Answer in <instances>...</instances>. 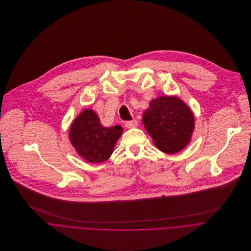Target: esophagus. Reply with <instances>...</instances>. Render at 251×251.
<instances>
[{
	"label": "esophagus",
	"mask_w": 251,
	"mask_h": 251,
	"mask_svg": "<svg viewBox=\"0 0 251 251\" xmlns=\"http://www.w3.org/2000/svg\"><path fill=\"white\" fill-rule=\"evenodd\" d=\"M137 121L136 120H132V121H128L126 123V126L127 128H133V127H136L137 126Z\"/></svg>",
	"instance_id": "34e87169"
}]
</instances>
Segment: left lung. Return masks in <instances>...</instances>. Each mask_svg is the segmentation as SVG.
Instances as JSON below:
<instances>
[{
    "mask_svg": "<svg viewBox=\"0 0 251 251\" xmlns=\"http://www.w3.org/2000/svg\"><path fill=\"white\" fill-rule=\"evenodd\" d=\"M142 123L155 146L161 151L174 154L191 140L194 115L190 108L175 96H160L149 103Z\"/></svg>",
    "mask_w": 251,
    "mask_h": 251,
    "instance_id": "obj_1",
    "label": "left lung"
}]
</instances>
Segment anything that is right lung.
<instances>
[{"label":"right lung","mask_w":251,"mask_h":251,"mask_svg":"<svg viewBox=\"0 0 251 251\" xmlns=\"http://www.w3.org/2000/svg\"><path fill=\"white\" fill-rule=\"evenodd\" d=\"M123 130L121 126H104L93 110L85 109L72 123L69 138L87 162L102 163L112 155Z\"/></svg>","instance_id":"add662e5"}]
</instances>
